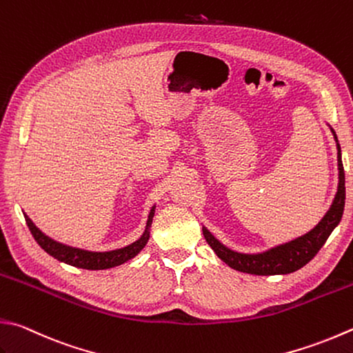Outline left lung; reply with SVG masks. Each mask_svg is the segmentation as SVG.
Returning <instances> with one entry per match:
<instances>
[{"mask_svg": "<svg viewBox=\"0 0 353 353\" xmlns=\"http://www.w3.org/2000/svg\"><path fill=\"white\" fill-rule=\"evenodd\" d=\"M336 139V137H335ZM338 143V139H336ZM338 145V169H340V184L335 195L332 208L327 214L318 223L316 228L312 229L309 234H305L294 241L278 245L275 249H270L264 254L258 255H244L238 254L225 248L221 243L212 236L208 229H203L205 241L209 243L215 254L223 259L225 264H229L232 269L244 272L250 275H285L292 274L303 265L307 264L314 258L320 249L327 241L332 232L341 221L344 203H345V185H344V168L341 161V148Z\"/></svg>", "mask_w": 353, "mask_h": 353, "instance_id": "8db88e82", "label": "left lung"}]
</instances>
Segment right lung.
<instances>
[{"mask_svg": "<svg viewBox=\"0 0 353 353\" xmlns=\"http://www.w3.org/2000/svg\"><path fill=\"white\" fill-rule=\"evenodd\" d=\"M154 212L155 209H152L144 234L138 239V241L132 243L130 245H125L123 249H117L110 252H88V250L69 248V245H64L61 243H57L53 241L52 238L46 236L41 230L37 229V225L30 221L29 216L24 215V218H26V223H28L30 234L33 235V238H35V241L41 245V249L48 252L49 255L57 258L58 261L75 265V268L99 270V269H109V268H114V265L123 264L125 261H129L130 258H134L137 254H139V250H141L149 241V228L152 224V218H154Z\"/></svg>", "mask_w": 353, "mask_h": 353, "instance_id": "right-lung-1", "label": "right lung"}]
</instances>
